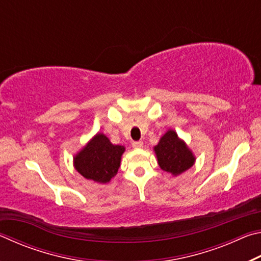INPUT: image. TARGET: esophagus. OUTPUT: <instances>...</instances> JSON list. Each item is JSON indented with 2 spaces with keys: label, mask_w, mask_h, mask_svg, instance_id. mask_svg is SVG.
Masks as SVG:
<instances>
[{
  "label": "esophagus",
  "mask_w": 261,
  "mask_h": 261,
  "mask_svg": "<svg viewBox=\"0 0 261 261\" xmlns=\"http://www.w3.org/2000/svg\"><path fill=\"white\" fill-rule=\"evenodd\" d=\"M143 141H134V143H132V147L134 148H141L143 147Z\"/></svg>",
  "instance_id": "34e87169"
}]
</instances>
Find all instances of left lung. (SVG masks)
Segmentation results:
<instances>
[{
  "label": "left lung",
  "mask_w": 261,
  "mask_h": 261,
  "mask_svg": "<svg viewBox=\"0 0 261 261\" xmlns=\"http://www.w3.org/2000/svg\"><path fill=\"white\" fill-rule=\"evenodd\" d=\"M158 163L162 170L177 176L193 166L194 158L191 149L174 130H168L156 146H154Z\"/></svg>",
  "instance_id": "obj_1"
}]
</instances>
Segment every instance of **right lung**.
Here are the masks:
<instances>
[{"label":"right lung","mask_w":261,"mask_h":261,"mask_svg":"<svg viewBox=\"0 0 261 261\" xmlns=\"http://www.w3.org/2000/svg\"><path fill=\"white\" fill-rule=\"evenodd\" d=\"M125 147L113 145L103 134H96L73 158L76 170L86 179L108 183L117 174Z\"/></svg>","instance_id":"obj_1"}]
</instances>
